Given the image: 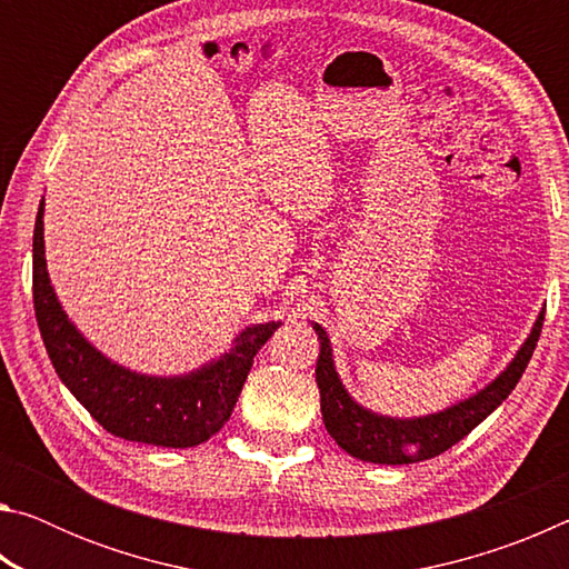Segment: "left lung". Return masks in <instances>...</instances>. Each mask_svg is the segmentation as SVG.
I'll list each match as a JSON object with an SVG mask.
<instances>
[{"label":"left lung","mask_w":569,"mask_h":569,"mask_svg":"<svg viewBox=\"0 0 569 569\" xmlns=\"http://www.w3.org/2000/svg\"><path fill=\"white\" fill-rule=\"evenodd\" d=\"M542 321L545 311H539L532 331L519 346L515 359L485 389L471 393L465 401L451 403L445 411L411 419L383 417V413L361 407L339 379L329 333L319 323H313V331L319 333L321 341V353L319 361H316V383H319L321 391L326 429L343 451H349L351 457L361 461H373V465H411V461L439 457L441 451L455 447L471 429L479 427L512 393L517 381L522 379L529 359H532Z\"/></svg>","instance_id":"obj_1"}]
</instances>
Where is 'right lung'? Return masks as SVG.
I'll list each match as a JSON object with an SVG mask.
<instances>
[{
    "mask_svg": "<svg viewBox=\"0 0 569 569\" xmlns=\"http://www.w3.org/2000/svg\"><path fill=\"white\" fill-rule=\"evenodd\" d=\"M44 198L32 240V293L44 349L57 377L110 435L152 447L188 449L230 419L253 356L281 321L246 326L218 359L180 377H148L110 361L77 331L57 298L44 258Z\"/></svg>",
    "mask_w": 569,
    "mask_h": 569,
    "instance_id": "add662e5",
    "label": "right lung"
}]
</instances>
